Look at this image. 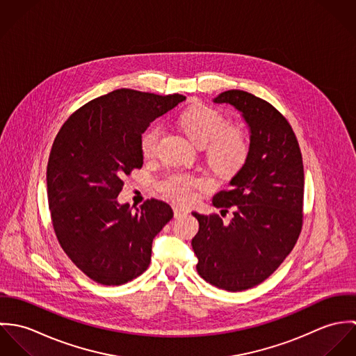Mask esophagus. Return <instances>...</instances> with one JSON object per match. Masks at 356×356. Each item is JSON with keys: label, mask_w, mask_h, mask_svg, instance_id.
<instances>
[{"label": "esophagus", "mask_w": 356, "mask_h": 356, "mask_svg": "<svg viewBox=\"0 0 356 356\" xmlns=\"http://www.w3.org/2000/svg\"><path fill=\"white\" fill-rule=\"evenodd\" d=\"M172 209H174V216H175V218L184 216V215H186V213L189 212L188 209H185V208H181V207H177V205H174V207H172Z\"/></svg>", "instance_id": "obj_1"}]
</instances>
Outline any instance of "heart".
Returning a JSON list of instances; mask_svg holds the SVG:
<instances>
[{"instance_id":"obj_1","label":"heart","mask_w":356,"mask_h":356,"mask_svg":"<svg viewBox=\"0 0 356 356\" xmlns=\"http://www.w3.org/2000/svg\"><path fill=\"white\" fill-rule=\"evenodd\" d=\"M178 124L193 143L205 148L207 161L216 172L232 175L245 163L250 152L248 138L243 130L227 127V120L220 112L204 105H195L179 115ZM160 136L161 129L159 126H151L143 133L140 148L145 159L154 156ZM204 186L203 179L177 172L163 179L159 189L170 200L188 204L195 200L196 191Z\"/></svg>"}]
</instances>
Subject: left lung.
<instances>
[{"label": "left lung", "mask_w": 356, "mask_h": 356, "mask_svg": "<svg viewBox=\"0 0 356 356\" xmlns=\"http://www.w3.org/2000/svg\"><path fill=\"white\" fill-rule=\"evenodd\" d=\"M213 102L230 104L245 119L251 144L230 188L212 204L233 209L229 223L216 213L200 215L192 240L200 277L229 292L254 288L268 278L293 250L303 226L305 170L298 138L270 102L243 90L220 93Z\"/></svg>", "instance_id": "8db88e82"}]
</instances>
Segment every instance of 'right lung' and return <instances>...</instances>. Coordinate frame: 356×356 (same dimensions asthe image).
I'll list each match as a JSON object with an SVG mask.
<instances>
[{
    "instance_id": "add662e5",
    "label": "right lung",
    "mask_w": 356,
    "mask_h": 356,
    "mask_svg": "<svg viewBox=\"0 0 356 356\" xmlns=\"http://www.w3.org/2000/svg\"><path fill=\"white\" fill-rule=\"evenodd\" d=\"M184 100L118 89L76 109L53 141L47 168L53 229L63 251L97 284L123 285L141 275L154 236L172 218L161 200L133 212L116 197L123 177L143 167V133Z\"/></svg>"
}]
</instances>
